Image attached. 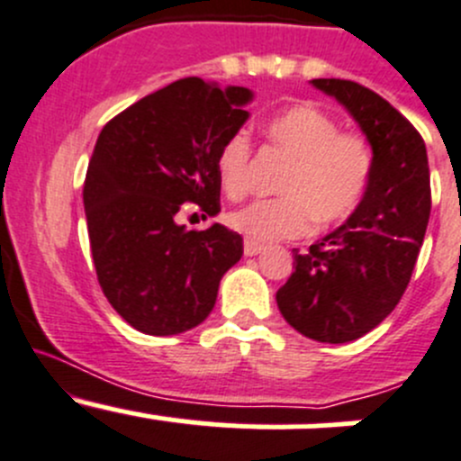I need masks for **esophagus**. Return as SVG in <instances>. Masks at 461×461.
I'll return each mask as SVG.
<instances>
[{"label": "esophagus", "instance_id": "34e87169", "mask_svg": "<svg viewBox=\"0 0 461 461\" xmlns=\"http://www.w3.org/2000/svg\"><path fill=\"white\" fill-rule=\"evenodd\" d=\"M262 250H264V246L258 244V241H250V240L244 241V255H249V258H253V255L262 253Z\"/></svg>", "mask_w": 461, "mask_h": 461}]
</instances>
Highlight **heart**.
I'll use <instances>...</instances> for the list:
<instances>
[{"label":"heart","instance_id":"heart-1","mask_svg":"<svg viewBox=\"0 0 461 461\" xmlns=\"http://www.w3.org/2000/svg\"><path fill=\"white\" fill-rule=\"evenodd\" d=\"M267 136L277 152L291 158L277 193L232 212L230 226L246 240H291L316 229L348 221L366 199L375 175V148L361 131L340 130L325 109L298 103L267 122ZM253 148L244 130L232 131L220 145L215 166L220 184L230 199L249 193Z\"/></svg>","mask_w":461,"mask_h":461}]
</instances>
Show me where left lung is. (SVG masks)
Masks as SVG:
<instances>
[{
  "mask_svg": "<svg viewBox=\"0 0 461 461\" xmlns=\"http://www.w3.org/2000/svg\"><path fill=\"white\" fill-rule=\"evenodd\" d=\"M312 82L357 118L375 148V175L348 224L309 250L294 249V273L276 300L307 339L349 343L375 330L408 289L430 217V170L421 134L376 91L340 77Z\"/></svg>",
  "mask_w": 461,
  "mask_h": 461,
  "instance_id": "8db88e82",
  "label": "left lung"
}]
</instances>
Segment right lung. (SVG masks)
Returning a JSON list of instances; mask_svg holds the SVG:
<instances>
[{"instance_id": "right-lung-1", "label": "right lung", "mask_w": 461, "mask_h": 461, "mask_svg": "<svg viewBox=\"0 0 461 461\" xmlns=\"http://www.w3.org/2000/svg\"><path fill=\"white\" fill-rule=\"evenodd\" d=\"M250 91L181 77L130 104L100 131L85 176L86 230L95 276L118 316L149 336L206 321L220 280L244 253L221 224L185 230L184 203L217 215L215 158L249 118Z\"/></svg>"}]
</instances>
